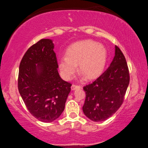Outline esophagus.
Returning a JSON list of instances; mask_svg holds the SVG:
<instances>
[{
    "mask_svg": "<svg viewBox=\"0 0 148 148\" xmlns=\"http://www.w3.org/2000/svg\"><path fill=\"white\" fill-rule=\"evenodd\" d=\"M81 86H78V85H75V84H72V86H71V89L72 90H75L77 88H81Z\"/></svg>",
    "mask_w": 148,
    "mask_h": 148,
    "instance_id": "obj_1",
    "label": "esophagus"
}]
</instances>
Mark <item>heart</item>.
I'll return each mask as SVG.
<instances>
[{"mask_svg":"<svg viewBox=\"0 0 148 148\" xmlns=\"http://www.w3.org/2000/svg\"><path fill=\"white\" fill-rule=\"evenodd\" d=\"M107 61L106 49L92 40L77 42L69 47L66 57L59 61V69L66 80L72 78L78 65L79 72L87 79H93L104 71Z\"/></svg>","mask_w":148,"mask_h":148,"instance_id":"b5f03b06","label":"heart"}]
</instances>
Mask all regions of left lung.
Here are the masks:
<instances>
[{"label":"left lung","mask_w":148,"mask_h":148,"mask_svg":"<svg viewBox=\"0 0 148 148\" xmlns=\"http://www.w3.org/2000/svg\"><path fill=\"white\" fill-rule=\"evenodd\" d=\"M129 81L126 59L116 46L114 58L108 69L92 84L84 87L86 95L84 114L96 122L111 117L123 102Z\"/></svg>","instance_id":"1"}]
</instances>
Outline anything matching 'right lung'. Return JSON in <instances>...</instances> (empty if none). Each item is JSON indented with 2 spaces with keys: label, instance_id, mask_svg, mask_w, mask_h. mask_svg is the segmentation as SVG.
<instances>
[{
  "label": "right lung",
  "instance_id": "add662e5",
  "mask_svg": "<svg viewBox=\"0 0 148 148\" xmlns=\"http://www.w3.org/2000/svg\"><path fill=\"white\" fill-rule=\"evenodd\" d=\"M53 48L51 40L42 39L27 49L19 64V93L32 116L44 123L61 116L72 86L59 76Z\"/></svg>",
  "mask_w": 148,
  "mask_h": 148
}]
</instances>
